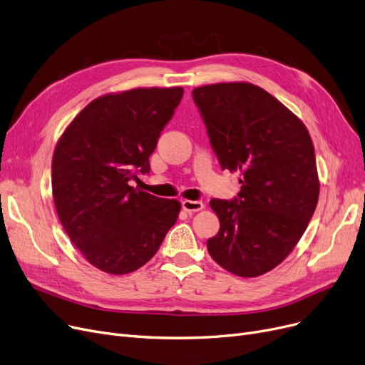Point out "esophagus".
Wrapping results in <instances>:
<instances>
[{
    "mask_svg": "<svg viewBox=\"0 0 365 365\" xmlns=\"http://www.w3.org/2000/svg\"><path fill=\"white\" fill-rule=\"evenodd\" d=\"M182 209L185 212H200L204 209V204L201 201H192V200H183L182 201Z\"/></svg>",
    "mask_w": 365,
    "mask_h": 365,
    "instance_id": "esophagus-1",
    "label": "esophagus"
}]
</instances>
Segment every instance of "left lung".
Returning <instances> with one entry per match:
<instances>
[{
  "label": "left lung",
  "instance_id": "left-lung-1",
  "mask_svg": "<svg viewBox=\"0 0 365 365\" xmlns=\"http://www.w3.org/2000/svg\"><path fill=\"white\" fill-rule=\"evenodd\" d=\"M192 97L222 170L242 174L235 200H210L220 228L207 240V250L235 276L265 274L294 250L318 204L310 134L288 107L257 85H205Z\"/></svg>",
  "mask_w": 365,
  "mask_h": 365
}]
</instances>
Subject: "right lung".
I'll use <instances>...</instances> for the list:
<instances>
[{
  "mask_svg": "<svg viewBox=\"0 0 365 365\" xmlns=\"http://www.w3.org/2000/svg\"><path fill=\"white\" fill-rule=\"evenodd\" d=\"M183 88H135L91 101L59 137L52 158L58 217L89 264L108 274L143 267L176 224L182 205L130 185L149 156Z\"/></svg>",
  "mask_w": 365,
  "mask_h": 365,
  "instance_id": "right-lung-1",
  "label": "right lung"
}]
</instances>
